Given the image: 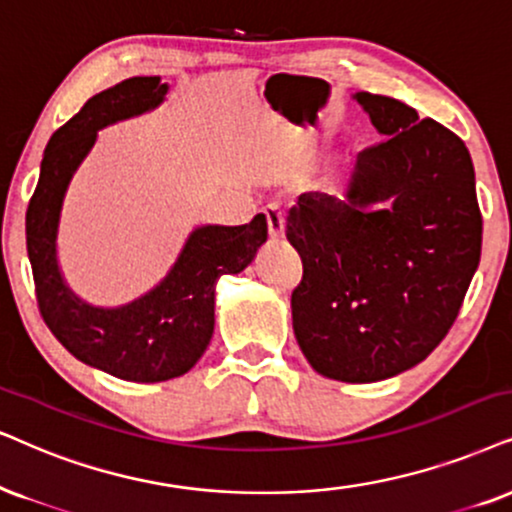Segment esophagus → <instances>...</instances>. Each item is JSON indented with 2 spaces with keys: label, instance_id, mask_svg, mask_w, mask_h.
I'll use <instances>...</instances> for the list:
<instances>
[{
  "label": "esophagus",
  "instance_id": "1",
  "mask_svg": "<svg viewBox=\"0 0 512 512\" xmlns=\"http://www.w3.org/2000/svg\"><path fill=\"white\" fill-rule=\"evenodd\" d=\"M267 226H269V236L274 238V241H281L283 236H286V219H283V212L276 208V205H269L267 212Z\"/></svg>",
  "mask_w": 512,
  "mask_h": 512
}]
</instances>
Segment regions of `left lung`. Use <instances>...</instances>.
Returning <instances> with one entry per match:
<instances>
[{"mask_svg":"<svg viewBox=\"0 0 512 512\" xmlns=\"http://www.w3.org/2000/svg\"><path fill=\"white\" fill-rule=\"evenodd\" d=\"M385 141L359 153L345 198L302 193L293 331L316 373L378 383L409 371L456 321L482 252L468 148L390 96L357 92Z\"/></svg>","mask_w":512,"mask_h":512,"instance_id":"8db88e82","label":"left lung"}]
</instances>
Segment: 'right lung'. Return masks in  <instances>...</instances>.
Segmentation results:
<instances>
[{
    "label": "right lung",
    "mask_w": 512,
    "mask_h": 512,
    "mask_svg": "<svg viewBox=\"0 0 512 512\" xmlns=\"http://www.w3.org/2000/svg\"><path fill=\"white\" fill-rule=\"evenodd\" d=\"M170 84L158 75L129 77L92 96L51 134L32 193L25 236L40 314L56 340L80 359L129 383H163L189 373L215 333L219 276L241 274L267 241V217L250 224L196 226L170 271L148 293L118 307H96L73 293L58 264V224L77 167L99 129L155 111Z\"/></svg>",
    "instance_id": "right-lung-1"
}]
</instances>
